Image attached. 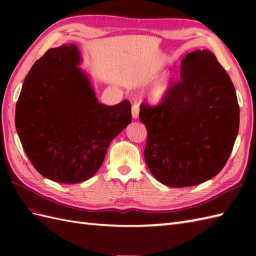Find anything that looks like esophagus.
<instances>
[{"mask_svg": "<svg viewBox=\"0 0 256 256\" xmlns=\"http://www.w3.org/2000/svg\"><path fill=\"white\" fill-rule=\"evenodd\" d=\"M138 113H140V106L138 104H134L132 106V118L134 120H136L138 118Z\"/></svg>", "mask_w": 256, "mask_h": 256, "instance_id": "esophagus-1", "label": "esophagus"}]
</instances>
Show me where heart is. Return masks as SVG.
Wrapping results in <instances>:
<instances>
[{
	"mask_svg": "<svg viewBox=\"0 0 256 256\" xmlns=\"http://www.w3.org/2000/svg\"><path fill=\"white\" fill-rule=\"evenodd\" d=\"M172 77L170 74H164L157 79L154 84L150 86L148 94V101L154 106H158L166 100L172 89Z\"/></svg>",
	"mask_w": 256,
	"mask_h": 256,
	"instance_id": "heart-1",
	"label": "heart"
}]
</instances>
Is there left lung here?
I'll list each match as a JSON object with an SVG mask.
<instances>
[{"label":"left lung","instance_id":"1","mask_svg":"<svg viewBox=\"0 0 256 256\" xmlns=\"http://www.w3.org/2000/svg\"><path fill=\"white\" fill-rule=\"evenodd\" d=\"M148 128V170L168 187L196 186L224 167L234 145L240 108L230 76L208 50L189 52L180 81L158 106L140 104Z\"/></svg>","mask_w":256,"mask_h":256}]
</instances>
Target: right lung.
Returning a JSON list of instances; mask_svg holds the SVG:
<instances>
[{"instance_id": "obj_1", "label": "right lung", "mask_w": 256, "mask_h": 256, "mask_svg": "<svg viewBox=\"0 0 256 256\" xmlns=\"http://www.w3.org/2000/svg\"><path fill=\"white\" fill-rule=\"evenodd\" d=\"M74 44L47 50L22 86L15 126L36 170L60 184H78L99 170L106 150L132 122L131 103L106 106L96 96Z\"/></svg>"}]
</instances>
